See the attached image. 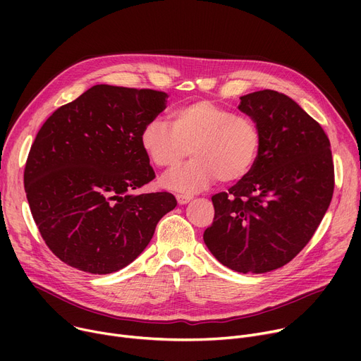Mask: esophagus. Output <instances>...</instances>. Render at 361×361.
Returning <instances> with one entry per match:
<instances>
[{"label":"esophagus","instance_id":"34e87169","mask_svg":"<svg viewBox=\"0 0 361 361\" xmlns=\"http://www.w3.org/2000/svg\"><path fill=\"white\" fill-rule=\"evenodd\" d=\"M192 199H193L192 196H184V195H178V196H177L178 204H187Z\"/></svg>","mask_w":361,"mask_h":361}]
</instances>
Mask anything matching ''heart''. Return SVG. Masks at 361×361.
<instances>
[{
  "label": "heart",
  "instance_id": "obj_1",
  "mask_svg": "<svg viewBox=\"0 0 361 361\" xmlns=\"http://www.w3.org/2000/svg\"><path fill=\"white\" fill-rule=\"evenodd\" d=\"M140 143L149 159L159 168L178 166L192 152L195 157L183 168L162 178V185L178 193H196L216 178L235 183L249 176L262 145L256 120L234 114L212 101H197L177 108L171 124L147 121Z\"/></svg>",
  "mask_w": 361,
  "mask_h": 361
}]
</instances>
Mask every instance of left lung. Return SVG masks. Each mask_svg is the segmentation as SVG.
Returning a JSON list of instances; mask_svg holds the SVG:
<instances>
[{
    "label": "left lung",
    "instance_id": "left-lung-1",
    "mask_svg": "<svg viewBox=\"0 0 361 361\" xmlns=\"http://www.w3.org/2000/svg\"><path fill=\"white\" fill-rule=\"evenodd\" d=\"M238 109L259 124L253 169L212 196L215 218L204 244L241 274H264L293 260L310 241L334 195L331 143L324 128L287 94L259 90Z\"/></svg>",
    "mask_w": 361,
    "mask_h": 361
}]
</instances>
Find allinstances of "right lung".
I'll use <instances>...</instances> for the list:
<instances>
[{
  "instance_id": "obj_1",
  "label": "right lung",
  "mask_w": 361,
  "mask_h": 361,
  "mask_svg": "<svg viewBox=\"0 0 361 361\" xmlns=\"http://www.w3.org/2000/svg\"><path fill=\"white\" fill-rule=\"evenodd\" d=\"M166 98L159 90L97 85L37 131L25 190L44 241L70 267L98 275L126 268L177 206L166 192L133 193L155 178L140 133Z\"/></svg>"
}]
</instances>
